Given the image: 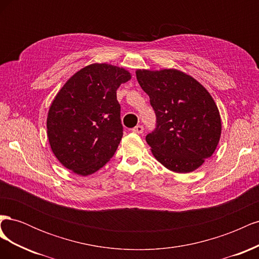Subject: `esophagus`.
<instances>
[{
    "label": "esophagus",
    "mask_w": 259,
    "mask_h": 259,
    "mask_svg": "<svg viewBox=\"0 0 259 259\" xmlns=\"http://www.w3.org/2000/svg\"><path fill=\"white\" fill-rule=\"evenodd\" d=\"M132 131L136 133V134H142V133L144 132V126L143 125H137V126H135Z\"/></svg>",
    "instance_id": "obj_1"
}]
</instances>
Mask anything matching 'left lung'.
<instances>
[{"label": "left lung", "instance_id": "left-lung-1", "mask_svg": "<svg viewBox=\"0 0 259 259\" xmlns=\"http://www.w3.org/2000/svg\"><path fill=\"white\" fill-rule=\"evenodd\" d=\"M150 98L155 130L146 136L152 154L175 173H190L213 155L222 120L213 97L192 76L176 69L136 71Z\"/></svg>", "mask_w": 259, "mask_h": 259}]
</instances>
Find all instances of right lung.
<instances>
[{
  "mask_svg": "<svg viewBox=\"0 0 259 259\" xmlns=\"http://www.w3.org/2000/svg\"><path fill=\"white\" fill-rule=\"evenodd\" d=\"M124 68L92 64L74 73L50 107L48 137L66 168L88 176L110 161L123 136L116 90L131 80Z\"/></svg>",
  "mask_w": 259,
  "mask_h": 259,
  "instance_id": "add662e5",
  "label": "right lung"
}]
</instances>
